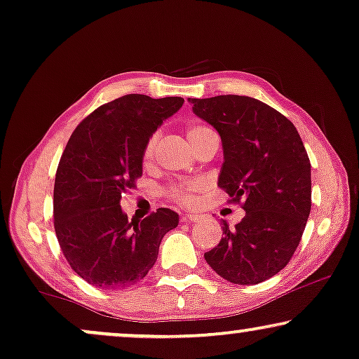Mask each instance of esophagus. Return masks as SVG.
I'll return each instance as SVG.
<instances>
[{
	"instance_id": "1",
	"label": "esophagus",
	"mask_w": 359,
	"mask_h": 359,
	"mask_svg": "<svg viewBox=\"0 0 359 359\" xmlns=\"http://www.w3.org/2000/svg\"><path fill=\"white\" fill-rule=\"evenodd\" d=\"M201 218H203V216L201 215H184L182 216V221H184V223H196V221H200Z\"/></svg>"
}]
</instances>
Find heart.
Returning <instances> with one entry per match:
<instances>
[{
  "mask_svg": "<svg viewBox=\"0 0 359 359\" xmlns=\"http://www.w3.org/2000/svg\"><path fill=\"white\" fill-rule=\"evenodd\" d=\"M208 130V127H205V125H191V127L187 130V136H189V140L194 138L201 131ZM158 133H153L146 141L144 144V149H143V163L148 164L151 159H153L154 156V149H156V144H158ZM205 189V182L201 179H190V180H180V182H175L168 189V195L170 200H174L175 203L179 205H191L195 203L196 196L201 190Z\"/></svg>",
  "mask_w": 359,
  "mask_h": 359,
  "instance_id": "heart-1",
  "label": "heart"
}]
</instances>
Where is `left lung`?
<instances>
[{
    "label": "left lung",
    "mask_w": 359,
    "mask_h": 359,
    "mask_svg": "<svg viewBox=\"0 0 359 359\" xmlns=\"http://www.w3.org/2000/svg\"><path fill=\"white\" fill-rule=\"evenodd\" d=\"M194 114L215 127L224 163L218 185L245 216L223 221L219 244L205 260L234 285H257L285 269L311 213V161L294 125L247 95L189 99Z\"/></svg>",
    "instance_id": "1"
}]
</instances>
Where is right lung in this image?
Wrapping results in <instances>:
<instances>
[{
  "label": "right lung",
  "mask_w": 359,
  "mask_h": 359,
  "mask_svg": "<svg viewBox=\"0 0 359 359\" xmlns=\"http://www.w3.org/2000/svg\"><path fill=\"white\" fill-rule=\"evenodd\" d=\"M182 97L127 94L100 105L73 131L53 189V226L65 259L89 285L123 290L148 275L179 215L159 208L143 221L120 208L143 174L146 141Z\"/></svg>",
  "instance_id": "add662e5"
}]
</instances>
